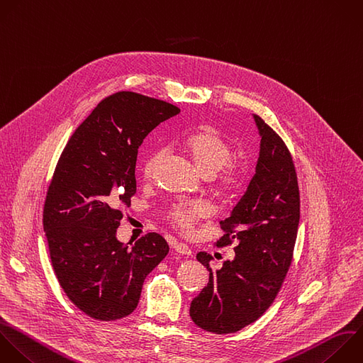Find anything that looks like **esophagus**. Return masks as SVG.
<instances>
[{"mask_svg": "<svg viewBox=\"0 0 363 363\" xmlns=\"http://www.w3.org/2000/svg\"><path fill=\"white\" fill-rule=\"evenodd\" d=\"M173 248H174V251H176L177 254H182V255H191L190 247L186 245V244H183V242H176V244L173 245Z\"/></svg>", "mask_w": 363, "mask_h": 363, "instance_id": "obj_1", "label": "esophagus"}]
</instances>
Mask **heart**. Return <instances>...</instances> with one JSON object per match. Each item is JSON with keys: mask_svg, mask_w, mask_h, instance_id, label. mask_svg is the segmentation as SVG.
I'll return each instance as SVG.
<instances>
[{"mask_svg": "<svg viewBox=\"0 0 363 363\" xmlns=\"http://www.w3.org/2000/svg\"><path fill=\"white\" fill-rule=\"evenodd\" d=\"M184 152L190 156L196 169L204 177H217V186L224 193L235 191L241 186V172L235 164H230L233 152L228 143L213 129L201 128L191 133L183 142ZM163 153L160 150L152 153L143 167L146 177H152ZM210 214L207 204L201 201L174 204L170 210V220L183 231H190L194 223Z\"/></svg>", "mask_w": 363, "mask_h": 363, "instance_id": "1", "label": "heart"}]
</instances>
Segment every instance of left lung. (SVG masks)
Wrapping results in <instances>:
<instances>
[{
    "instance_id": "1",
    "label": "left lung",
    "mask_w": 363,
    "mask_h": 363,
    "mask_svg": "<svg viewBox=\"0 0 363 363\" xmlns=\"http://www.w3.org/2000/svg\"><path fill=\"white\" fill-rule=\"evenodd\" d=\"M252 116L261 136L255 174L230 217L220 221L225 234L216 242L225 247L234 241L235 257L213 271V257L197 254L210 277L191 301L190 316L199 328L218 335L242 329L271 306L289 269L299 224L291 153L259 116Z\"/></svg>"
}]
</instances>
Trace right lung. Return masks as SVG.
Segmentation results:
<instances>
[{
  "label": "right lung",
  "mask_w": 363,
  "mask_h": 363,
  "mask_svg": "<svg viewBox=\"0 0 363 363\" xmlns=\"http://www.w3.org/2000/svg\"><path fill=\"white\" fill-rule=\"evenodd\" d=\"M180 109L135 92L104 99L68 140L44 206V231L58 282L91 318L132 313L145 278L167 255L169 244L149 233L132 247L116 238L136 193L135 167L143 139Z\"/></svg>",
  "instance_id": "1"
}]
</instances>
